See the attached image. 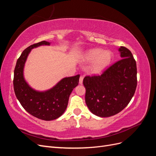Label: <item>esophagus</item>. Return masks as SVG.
Wrapping results in <instances>:
<instances>
[{
	"label": "esophagus",
	"mask_w": 156,
	"mask_h": 156,
	"mask_svg": "<svg viewBox=\"0 0 156 156\" xmlns=\"http://www.w3.org/2000/svg\"><path fill=\"white\" fill-rule=\"evenodd\" d=\"M83 78H84V77L82 76V75H81V77H80V78H79V84H83Z\"/></svg>",
	"instance_id": "esophagus-1"
}]
</instances>
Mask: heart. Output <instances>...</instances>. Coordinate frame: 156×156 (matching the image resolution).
<instances>
[{"label": "heart", "instance_id": "heart-1", "mask_svg": "<svg viewBox=\"0 0 156 156\" xmlns=\"http://www.w3.org/2000/svg\"><path fill=\"white\" fill-rule=\"evenodd\" d=\"M112 55L109 51H103L101 49H91L87 51L81 57L84 63L92 62L90 71L93 74H100L104 71L112 60Z\"/></svg>", "mask_w": 156, "mask_h": 156}]
</instances>
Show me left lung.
<instances>
[{"instance_id": "left-lung-1", "label": "left lung", "mask_w": 156, "mask_h": 156, "mask_svg": "<svg viewBox=\"0 0 156 156\" xmlns=\"http://www.w3.org/2000/svg\"><path fill=\"white\" fill-rule=\"evenodd\" d=\"M122 59L101 75L87 76L85 101L89 110L100 117H109L122 111L133 98L136 87V66L131 52L119 49Z\"/></svg>"}]
</instances>
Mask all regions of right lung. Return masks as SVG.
<instances>
[{
    "mask_svg": "<svg viewBox=\"0 0 156 156\" xmlns=\"http://www.w3.org/2000/svg\"><path fill=\"white\" fill-rule=\"evenodd\" d=\"M42 41L33 44L23 51L17 59L13 77V88L16 96L22 107L37 119L50 121L58 119L66 111L69 95L79 81L80 75L64 77L53 87L45 91L32 88L24 77V68L28 56L32 49L41 45H50Z\"/></svg>",
    "mask_w": 156,
    "mask_h": 156,
    "instance_id": "right-lung-1",
    "label": "right lung"
}]
</instances>
